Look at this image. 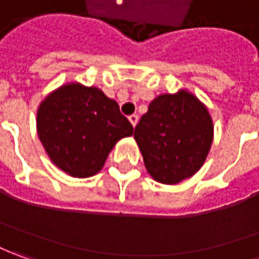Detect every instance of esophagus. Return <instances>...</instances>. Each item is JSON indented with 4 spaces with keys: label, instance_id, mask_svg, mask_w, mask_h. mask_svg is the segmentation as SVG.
Segmentation results:
<instances>
[{
    "label": "esophagus",
    "instance_id": "obj_1",
    "mask_svg": "<svg viewBox=\"0 0 259 259\" xmlns=\"http://www.w3.org/2000/svg\"><path fill=\"white\" fill-rule=\"evenodd\" d=\"M129 120H130V123H132V126L135 127V126L137 124V122H139V116H137V115H130Z\"/></svg>",
    "mask_w": 259,
    "mask_h": 259
}]
</instances>
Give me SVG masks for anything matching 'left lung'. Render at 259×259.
Segmentation results:
<instances>
[{
  "mask_svg": "<svg viewBox=\"0 0 259 259\" xmlns=\"http://www.w3.org/2000/svg\"><path fill=\"white\" fill-rule=\"evenodd\" d=\"M214 139L208 109L187 89L159 95L135 127L147 173L161 184H179L203 167Z\"/></svg>",
  "mask_w": 259,
  "mask_h": 259,
  "instance_id": "left-lung-1",
  "label": "left lung"
}]
</instances>
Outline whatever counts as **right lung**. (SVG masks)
Here are the masks:
<instances>
[{
    "mask_svg": "<svg viewBox=\"0 0 259 259\" xmlns=\"http://www.w3.org/2000/svg\"><path fill=\"white\" fill-rule=\"evenodd\" d=\"M36 132L58 168L86 179L99 173L115 144L133 135V126L99 88L68 82L39 103Z\"/></svg>",
    "mask_w": 259,
    "mask_h": 259,
    "instance_id": "obj_1",
    "label": "right lung"
}]
</instances>
